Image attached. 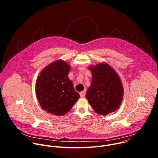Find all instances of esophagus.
Segmentation results:
<instances>
[{
  "mask_svg": "<svg viewBox=\"0 0 158 158\" xmlns=\"http://www.w3.org/2000/svg\"><path fill=\"white\" fill-rule=\"evenodd\" d=\"M79 94H80V96H81V98H84L85 97V91H82V92H81L80 93H79Z\"/></svg>",
  "mask_w": 158,
  "mask_h": 158,
  "instance_id": "esophagus-1",
  "label": "esophagus"
}]
</instances>
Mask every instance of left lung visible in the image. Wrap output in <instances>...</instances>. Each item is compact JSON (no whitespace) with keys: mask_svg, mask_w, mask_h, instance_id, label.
<instances>
[{"mask_svg":"<svg viewBox=\"0 0 158 158\" xmlns=\"http://www.w3.org/2000/svg\"><path fill=\"white\" fill-rule=\"evenodd\" d=\"M92 82L85 98L95 112L107 115L120 106L124 94L121 79L116 72L107 63L91 65Z\"/></svg>","mask_w":158,"mask_h":158,"instance_id":"obj_1","label":"left lung"}]
</instances>
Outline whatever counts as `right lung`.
Instances as JSON below:
<instances>
[{
    "mask_svg": "<svg viewBox=\"0 0 158 158\" xmlns=\"http://www.w3.org/2000/svg\"><path fill=\"white\" fill-rule=\"evenodd\" d=\"M71 67L62 60H56L41 71L35 83V94L41 107L48 113L64 116L79 98L69 79Z\"/></svg>",
    "mask_w": 158,
    "mask_h": 158,
    "instance_id": "right-lung-1",
    "label": "right lung"
}]
</instances>
